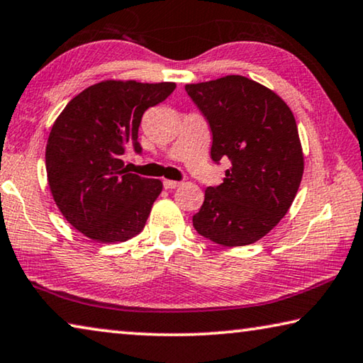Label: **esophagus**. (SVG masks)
<instances>
[{"label": "esophagus", "mask_w": 363, "mask_h": 363, "mask_svg": "<svg viewBox=\"0 0 363 363\" xmlns=\"http://www.w3.org/2000/svg\"><path fill=\"white\" fill-rule=\"evenodd\" d=\"M163 186H164V189H176V187H179V186H181V182L164 179V181H163Z\"/></svg>", "instance_id": "esophagus-1"}]
</instances>
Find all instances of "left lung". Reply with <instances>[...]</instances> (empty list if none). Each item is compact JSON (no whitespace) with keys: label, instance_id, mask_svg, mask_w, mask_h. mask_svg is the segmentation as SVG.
Wrapping results in <instances>:
<instances>
[{"label":"left lung","instance_id":"1","mask_svg":"<svg viewBox=\"0 0 363 363\" xmlns=\"http://www.w3.org/2000/svg\"><path fill=\"white\" fill-rule=\"evenodd\" d=\"M211 129V160L231 161L223 184L205 191L192 218L200 235L224 247L249 245L281 221L301 186L303 155L289 106L244 76L187 84Z\"/></svg>","mask_w":363,"mask_h":363}]
</instances>
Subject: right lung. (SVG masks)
I'll return each mask as SVG.
<instances>
[{"label":"right lung","instance_id":"right-lung-1","mask_svg":"<svg viewBox=\"0 0 363 363\" xmlns=\"http://www.w3.org/2000/svg\"><path fill=\"white\" fill-rule=\"evenodd\" d=\"M174 82L105 80L67 103L51 128L50 191L62 216L99 242H124L145 226L163 184L125 171V145L142 152L143 113L174 91Z\"/></svg>","mask_w":363,"mask_h":363}]
</instances>
